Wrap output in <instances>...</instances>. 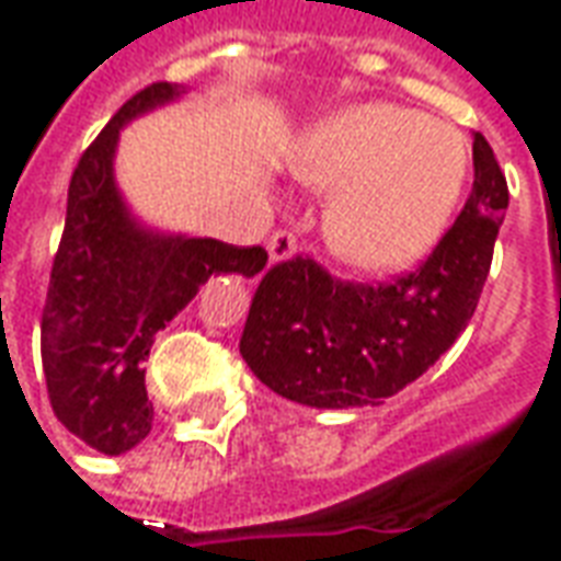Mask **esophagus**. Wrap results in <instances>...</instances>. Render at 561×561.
Instances as JSON below:
<instances>
[{
    "mask_svg": "<svg viewBox=\"0 0 561 561\" xmlns=\"http://www.w3.org/2000/svg\"><path fill=\"white\" fill-rule=\"evenodd\" d=\"M267 252H270V261H273V264H282V261L294 257V252H297V240H294V233H288V231L273 233L267 243Z\"/></svg>",
    "mask_w": 561,
    "mask_h": 561,
    "instance_id": "esophagus-1",
    "label": "esophagus"
}]
</instances>
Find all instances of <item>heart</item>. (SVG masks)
<instances>
[{
  "mask_svg": "<svg viewBox=\"0 0 561 561\" xmlns=\"http://www.w3.org/2000/svg\"><path fill=\"white\" fill-rule=\"evenodd\" d=\"M294 173L328 197L330 255L364 276L414 267L445 237L469 176L457 128L400 104L328 116L294 149Z\"/></svg>",
  "mask_w": 561,
  "mask_h": 561,
  "instance_id": "b5f03b06",
  "label": "heart"
}]
</instances>
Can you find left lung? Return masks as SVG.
<instances>
[{
  "mask_svg": "<svg viewBox=\"0 0 561 561\" xmlns=\"http://www.w3.org/2000/svg\"><path fill=\"white\" fill-rule=\"evenodd\" d=\"M474 183L433 255L390 285L330 279L312 257L264 273L240 354L273 393L309 409L378 405L412 385L474 316L507 209L493 147L474 135Z\"/></svg>",
  "mask_w": 561,
  "mask_h": 561,
  "instance_id": "8db88e82",
  "label": "left lung"
}]
</instances>
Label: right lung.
Masks as SVG:
<instances>
[{
    "mask_svg": "<svg viewBox=\"0 0 561 561\" xmlns=\"http://www.w3.org/2000/svg\"><path fill=\"white\" fill-rule=\"evenodd\" d=\"M183 95L180 83H152L128 99L80 156L68 185L66 231L42 318V364L56 417L107 457L131 450L152 426L144 360L156 333L209 276L252 279L267 267L261 245L149 228L119 192V131Z\"/></svg>",
    "mask_w": 561,
    "mask_h": 561,
    "instance_id": "obj_1",
    "label": "right lung"
}]
</instances>
